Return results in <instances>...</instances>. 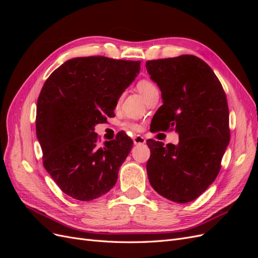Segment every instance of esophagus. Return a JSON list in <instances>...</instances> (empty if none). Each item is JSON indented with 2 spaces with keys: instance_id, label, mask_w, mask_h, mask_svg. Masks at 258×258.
I'll use <instances>...</instances> for the list:
<instances>
[{
  "instance_id": "34e87169",
  "label": "esophagus",
  "mask_w": 258,
  "mask_h": 258,
  "mask_svg": "<svg viewBox=\"0 0 258 258\" xmlns=\"http://www.w3.org/2000/svg\"><path fill=\"white\" fill-rule=\"evenodd\" d=\"M145 139L142 136H136L134 138V143L135 145H139V144H145Z\"/></svg>"
}]
</instances>
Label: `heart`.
<instances>
[{
	"label": "heart",
	"instance_id": "b5f03b06",
	"mask_svg": "<svg viewBox=\"0 0 258 258\" xmlns=\"http://www.w3.org/2000/svg\"><path fill=\"white\" fill-rule=\"evenodd\" d=\"M137 88L140 91V93H141V95L143 96L144 99L148 95H150L152 91L157 89V88H156L155 84L152 83L151 81H148V80L140 81L137 85ZM124 127H126L129 130H132V131H139L140 129H141V126H140V124L137 123V122H128V123H126V126H124Z\"/></svg>",
	"mask_w": 258,
	"mask_h": 258
}]
</instances>
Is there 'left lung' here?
Returning <instances> with one entry per match:
<instances>
[{
	"instance_id": "8db88e82",
	"label": "left lung",
	"mask_w": 258,
	"mask_h": 258,
	"mask_svg": "<svg viewBox=\"0 0 258 258\" xmlns=\"http://www.w3.org/2000/svg\"><path fill=\"white\" fill-rule=\"evenodd\" d=\"M161 91L155 131L174 129L178 143L148 140V179L160 196L177 204L198 198L214 182L230 140L227 99L216 75L191 54L146 62Z\"/></svg>"
}]
</instances>
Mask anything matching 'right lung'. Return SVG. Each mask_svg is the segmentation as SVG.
I'll list each match as a JSON object with an SVG mask.
<instances>
[{
  "instance_id": "obj_1",
  "label": "right lung",
  "mask_w": 258,
  "mask_h": 258,
  "mask_svg": "<svg viewBox=\"0 0 258 258\" xmlns=\"http://www.w3.org/2000/svg\"><path fill=\"white\" fill-rule=\"evenodd\" d=\"M140 69V61L73 58L45 82L37 100L36 137L46 171L68 196L90 201L116 184L134 142L121 132L99 147L95 126L114 115Z\"/></svg>"
}]
</instances>
